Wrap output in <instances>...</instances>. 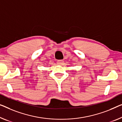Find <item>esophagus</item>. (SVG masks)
<instances>
[{
	"label": "esophagus",
	"instance_id": "esophagus-1",
	"mask_svg": "<svg viewBox=\"0 0 122 122\" xmlns=\"http://www.w3.org/2000/svg\"><path fill=\"white\" fill-rule=\"evenodd\" d=\"M57 63L59 65H63V63H64V62H63V60H59L57 61Z\"/></svg>",
	"mask_w": 122,
	"mask_h": 122
}]
</instances>
